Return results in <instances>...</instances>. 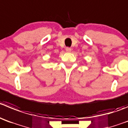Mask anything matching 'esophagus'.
I'll use <instances>...</instances> for the list:
<instances>
[{"instance_id": "1", "label": "esophagus", "mask_w": 128, "mask_h": 128, "mask_svg": "<svg viewBox=\"0 0 128 128\" xmlns=\"http://www.w3.org/2000/svg\"><path fill=\"white\" fill-rule=\"evenodd\" d=\"M66 51L67 52H71V48L70 47H66Z\"/></svg>"}]
</instances>
